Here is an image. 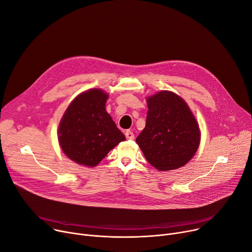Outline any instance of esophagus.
Returning <instances> with one entry per match:
<instances>
[{
    "instance_id": "esophagus-1",
    "label": "esophagus",
    "mask_w": 252,
    "mask_h": 252,
    "mask_svg": "<svg viewBox=\"0 0 252 252\" xmlns=\"http://www.w3.org/2000/svg\"><path fill=\"white\" fill-rule=\"evenodd\" d=\"M125 136H126L127 139H130V140H133V139H134V134H133V132L130 131V130H127V131L125 132Z\"/></svg>"
}]
</instances>
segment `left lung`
Listing matches in <instances>:
<instances>
[{"instance_id":"8db88e82","label":"left lung","mask_w":252,"mask_h":252,"mask_svg":"<svg viewBox=\"0 0 252 252\" xmlns=\"http://www.w3.org/2000/svg\"><path fill=\"white\" fill-rule=\"evenodd\" d=\"M145 128L136 142L147 161L158 170L184 166L200 144L198 122L177 94L161 91L148 96Z\"/></svg>"}]
</instances>
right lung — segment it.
<instances>
[{"mask_svg":"<svg viewBox=\"0 0 252 252\" xmlns=\"http://www.w3.org/2000/svg\"><path fill=\"white\" fill-rule=\"evenodd\" d=\"M108 94L99 89L80 94L69 104L59 127V141L65 156L86 166L99 164L124 134L106 111Z\"/></svg>","mask_w":252,"mask_h":252,"instance_id":"add662e5","label":"right lung"}]
</instances>
